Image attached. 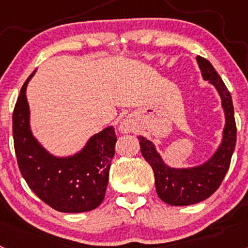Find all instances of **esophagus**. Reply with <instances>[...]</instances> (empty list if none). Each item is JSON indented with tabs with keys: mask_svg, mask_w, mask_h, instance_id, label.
<instances>
[{
	"mask_svg": "<svg viewBox=\"0 0 248 248\" xmlns=\"http://www.w3.org/2000/svg\"><path fill=\"white\" fill-rule=\"evenodd\" d=\"M119 130L122 131V133H124V134H128V133L134 131V124H133L131 119H129V118L123 119L122 122H120Z\"/></svg>",
	"mask_w": 248,
	"mask_h": 248,
	"instance_id": "1",
	"label": "esophagus"
}]
</instances>
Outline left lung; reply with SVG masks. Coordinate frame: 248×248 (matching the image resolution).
<instances>
[{
    "mask_svg": "<svg viewBox=\"0 0 248 248\" xmlns=\"http://www.w3.org/2000/svg\"><path fill=\"white\" fill-rule=\"evenodd\" d=\"M196 61L203 80H207L217 91L225 114L222 139L214 154L200 165L172 168L164 161L150 140L141 135L138 137L141 154L154 171L157 196L172 206L192 205L210 198L222 183L236 145V123L231 94L207 59L198 56Z\"/></svg>",
    "mask_w": 248,
    "mask_h": 248,
    "instance_id": "obj_1",
    "label": "left lung"
}]
</instances>
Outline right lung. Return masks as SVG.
Returning <instances> with one entry per match:
<instances>
[{
  "instance_id": "obj_1",
  "label": "right lung",
  "mask_w": 248,
  "mask_h": 248,
  "mask_svg": "<svg viewBox=\"0 0 248 248\" xmlns=\"http://www.w3.org/2000/svg\"><path fill=\"white\" fill-rule=\"evenodd\" d=\"M34 73L22 87L12 118L15 151L22 176L30 189L57 211L72 214L97 209L104 200L115 153L114 126L92 135L76 154L57 156L49 153L31 129L26 91Z\"/></svg>"
}]
</instances>
